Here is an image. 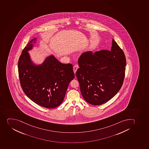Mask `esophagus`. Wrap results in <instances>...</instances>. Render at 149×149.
I'll list each match as a JSON object with an SVG mask.
<instances>
[{
  "label": "esophagus",
  "mask_w": 149,
  "mask_h": 149,
  "mask_svg": "<svg viewBox=\"0 0 149 149\" xmlns=\"http://www.w3.org/2000/svg\"><path fill=\"white\" fill-rule=\"evenodd\" d=\"M78 68H79V67H78V65H75V66L73 67V70H74V73H76V72L77 70V69H78Z\"/></svg>",
  "instance_id": "34e87169"
}]
</instances>
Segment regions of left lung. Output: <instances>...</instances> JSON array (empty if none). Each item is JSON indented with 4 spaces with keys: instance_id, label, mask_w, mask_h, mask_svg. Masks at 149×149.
<instances>
[{
    "instance_id": "obj_1",
    "label": "left lung",
    "mask_w": 149,
    "mask_h": 149,
    "mask_svg": "<svg viewBox=\"0 0 149 149\" xmlns=\"http://www.w3.org/2000/svg\"><path fill=\"white\" fill-rule=\"evenodd\" d=\"M76 76L82 97L92 105L102 104L121 89L125 76L124 53L113 39L111 50L82 53L78 60Z\"/></svg>"
}]
</instances>
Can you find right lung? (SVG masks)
<instances>
[{
	"label": "right lung",
	"mask_w": 149,
	"mask_h": 149,
	"mask_svg": "<svg viewBox=\"0 0 149 149\" xmlns=\"http://www.w3.org/2000/svg\"><path fill=\"white\" fill-rule=\"evenodd\" d=\"M34 38L22 50L18 61L21 87L31 101L45 108L56 107L61 104L68 84L74 78L71 64H63L54 56L40 66L33 64L28 51L36 42Z\"/></svg>",
	"instance_id": "right-lung-1"
}]
</instances>
